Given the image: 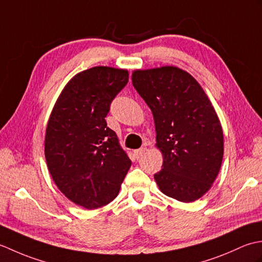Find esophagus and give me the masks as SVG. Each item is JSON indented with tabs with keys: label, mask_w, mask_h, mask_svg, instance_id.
Segmentation results:
<instances>
[{
	"label": "esophagus",
	"mask_w": 262,
	"mask_h": 262,
	"mask_svg": "<svg viewBox=\"0 0 262 262\" xmlns=\"http://www.w3.org/2000/svg\"><path fill=\"white\" fill-rule=\"evenodd\" d=\"M146 151H147V148H146V147H141V148L136 149V151H135L136 158H137V159H140L141 157H143V155L146 153Z\"/></svg>",
	"instance_id": "esophagus-1"
}]
</instances>
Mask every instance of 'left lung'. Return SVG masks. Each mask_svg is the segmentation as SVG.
<instances>
[{"label": "left lung", "instance_id": "8db88e82", "mask_svg": "<svg viewBox=\"0 0 262 262\" xmlns=\"http://www.w3.org/2000/svg\"><path fill=\"white\" fill-rule=\"evenodd\" d=\"M133 85L152 110L162 170L154 174L160 190L190 203L207 192L224 153L223 129L203 88L174 66L137 70Z\"/></svg>", "mask_w": 262, "mask_h": 262}]
</instances>
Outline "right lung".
I'll return each instance as SVG.
<instances>
[{"label": "right lung", "instance_id": "obj_1", "mask_svg": "<svg viewBox=\"0 0 262 262\" xmlns=\"http://www.w3.org/2000/svg\"><path fill=\"white\" fill-rule=\"evenodd\" d=\"M127 82L126 70L96 66L80 72L65 85L49 117V173L71 202L86 209L113 202L132 165L104 119Z\"/></svg>", "mask_w": 262, "mask_h": 262}]
</instances>
